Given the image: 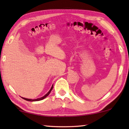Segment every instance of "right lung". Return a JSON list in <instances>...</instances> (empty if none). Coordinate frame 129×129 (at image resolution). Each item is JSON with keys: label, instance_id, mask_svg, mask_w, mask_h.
<instances>
[{"label": "right lung", "instance_id": "1", "mask_svg": "<svg viewBox=\"0 0 129 129\" xmlns=\"http://www.w3.org/2000/svg\"><path fill=\"white\" fill-rule=\"evenodd\" d=\"M52 89H53V85H52L51 89H50V90L46 94H45L44 96H43V97H41V98H39V99H35V100H31V99H25V98H23V99L24 100H26V101H40V100H42L43 99H44L45 98H46L48 95L49 94V93H51V90H52Z\"/></svg>", "mask_w": 129, "mask_h": 129}]
</instances>
